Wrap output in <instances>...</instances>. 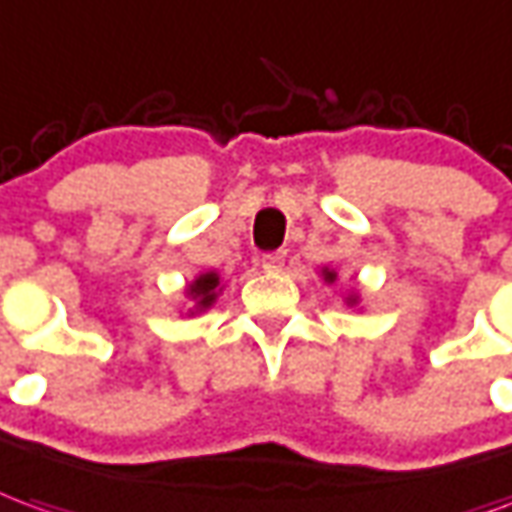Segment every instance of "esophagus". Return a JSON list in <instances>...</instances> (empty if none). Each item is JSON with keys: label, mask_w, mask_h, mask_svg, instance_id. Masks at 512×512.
<instances>
[{"label": "esophagus", "mask_w": 512, "mask_h": 512, "mask_svg": "<svg viewBox=\"0 0 512 512\" xmlns=\"http://www.w3.org/2000/svg\"><path fill=\"white\" fill-rule=\"evenodd\" d=\"M260 266H263V271H268V274H280L282 268H285V252H271V255H263Z\"/></svg>", "instance_id": "34e87169"}]
</instances>
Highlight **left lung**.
Instances as JSON below:
<instances>
[{"instance_id": "obj_1", "label": "left lung", "mask_w": 512, "mask_h": 512, "mask_svg": "<svg viewBox=\"0 0 512 512\" xmlns=\"http://www.w3.org/2000/svg\"><path fill=\"white\" fill-rule=\"evenodd\" d=\"M321 277H324V282H335L338 280V274H335V268H321ZM343 302H346V307H357L360 305V296H357V293H349V296H346V299H343Z\"/></svg>"}]
</instances>
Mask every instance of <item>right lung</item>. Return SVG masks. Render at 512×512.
Segmentation results:
<instances>
[{
    "mask_svg": "<svg viewBox=\"0 0 512 512\" xmlns=\"http://www.w3.org/2000/svg\"><path fill=\"white\" fill-rule=\"evenodd\" d=\"M221 291H224V285H221L219 271H205V274H199L194 282L185 285V296H188V305H191L185 316H196V313L210 310L213 302L219 299Z\"/></svg>",
    "mask_w": 512,
    "mask_h": 512,
    "instance_id": "obj_1",
    "label": "right lung"
}]
</instances>
